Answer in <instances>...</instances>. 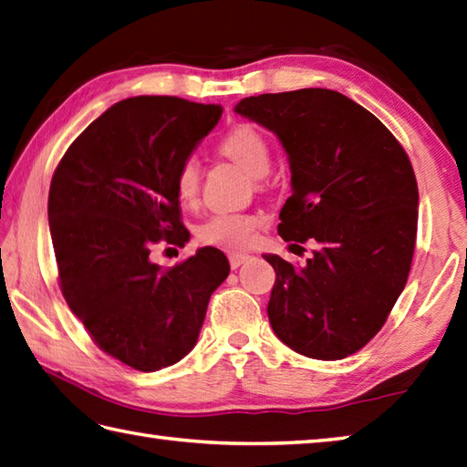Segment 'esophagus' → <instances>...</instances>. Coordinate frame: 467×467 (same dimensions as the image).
Instances as JSON below:
<instances>
[{
  "mask_svg": "<svg viewBox=\"0 0 467 467\" xmlns=\"http://www.w3.org/2000/svg\"><path fill=\"white\" fill-rule=\"evenodd\" d=\"M251 259V254H246V253H231L228 254V263H231V267L233 269H239L243 263H246Z\"/></svg>",
  "mask_w": 467,
  "mask_h": 467,
  "instance_id": "esophagus-1",
  "label": "esophagus"
}]
</instances>
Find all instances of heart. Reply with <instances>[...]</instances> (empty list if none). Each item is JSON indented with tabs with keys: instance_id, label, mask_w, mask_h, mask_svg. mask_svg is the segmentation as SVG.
Instances as JSON below:
<instances>
[{
	"instance_id": "1",
	"label": "heart",
	"mask_w": 467,
	"mask_h": 467,
	"mask_svg": "<svg viewBox=\"0 0 467 467\" xmlns=\"http://www.w3.org/2000/svg\"><path fill=\"white\" fill-rule=\"evenodd\" d=\"M218 150L253 178H263L271 168V145L265 140V135L251 125H236L223 137ZM173 190L182 204H192L196 200L200 190V168L194 158H188L178 166L176 176H173ZM259 224V216L218 213L210 216L204 224H200L196 234L198 241L204 244L243 249L254 241Z\"/></svg>"
}]
</instances>
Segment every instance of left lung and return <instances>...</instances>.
Wrapping results in <instances>:
<instances>
[{
    "label": "left lung",
    "mask_w": 467,
    "mask_h": 467,
    "mask_svg": "<svg viewBox=\"0 0 467 467\" xmlns=\"http://www.w3.org/2000/svg\"><path fill=\"white\" fill-rule=\"evenodd\" d=\"M234 111L267 127L287 153L283 241H316L306 267L263 254L277 273L273 332L316 360L358 352L385 326L413 261L419 190L409 155L385 125L330 88L246 97Z\"/></svg>",
    "instance_id": "obj_1"
}]
</instances>
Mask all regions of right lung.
<instances>
[{
    "mask_svg": "<svg viewBox=\"0 0 467 467\" xmlns=\"http://www.w3.org/2000/svg\"><path fill=\"white\" fill-rule=\"evenodd\" d=\"M221 105L131 97L95 119L52 176L48 223L62 296L100 350L153 372L194 348L231 265L214 246L161 269L153 244L184 246L178 166L214 130Z\"/></svg>",
    "mask_w": 467,
    "mask_h": 467,
    "instance_id": "obj_1",
    "label": "right lung"
}]
</instances>
